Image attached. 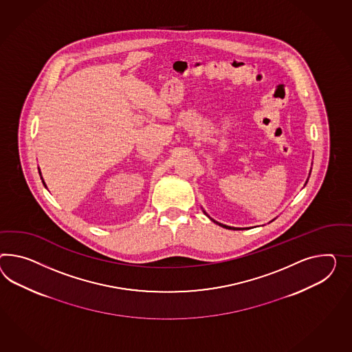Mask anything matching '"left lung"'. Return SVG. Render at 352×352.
I'll use <instances>...</instances> for the list:
<instances>
[{
	"label": "left lung",
	"mask_w": 352,
	"mask_h": 352,
	"mask_svg": "<svg viewBox=\"0 0 352 352\" xmlns=\"http://www.w3.org/2000/svg\"><path fill=\"white\" fill-rule=\"evenodd\" d=\"M203 212H204V214H206V216H208L207 213H206V210H203ZM209 219H210V221H213V222L217 223V225L221 226V227H223V228H227V230H241V228H237V227H231V226H226L223 225V223H219V222H217V221H214V219H213V218H210V217H209Z\"/></svg>",
	"instance_id": "obj_1"
}]
</instances>
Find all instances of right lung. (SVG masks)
Masks as SVG:
<instances>
[{
    "mask_svg": "<svg viewBox=\"0 0 352 352\" xmlns=\"http://www.w3.org/2000/svg\"><path fill=\"white\" fill-rule=\"evenodd\" d=\"M39 170V168H38ZM39 175H41V179H42V182H43V185L45 186V180H43V177H42V173H41V170H39ZM45 189H47V186H45Z\"/></svg>",
    "mask_w": 352,
    "mask_h": 352,
    "instance_id": "right-lung-1",
    "label": "right lung"
}]
</instances>
